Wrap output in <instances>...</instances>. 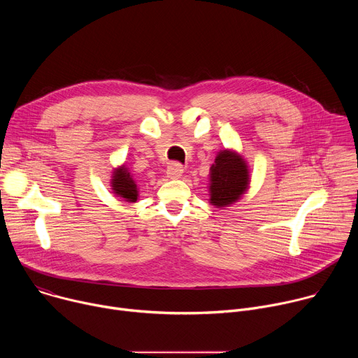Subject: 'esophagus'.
<instances>
[{
  "mask_svg": "<svg viewBox=\"0 0 358 358\" xmlns=\"http://www.w3.org/2000/svg\"><path fill=\"white\" fill-rule=\"evenodd\" d=\"M182 173H184V170H182V167H181L180 164H171V166H169V169H167V177H169L170 180L181 178Z\"/></svg>",
  "mask_w": 358,
  "mask_h": 358,
  "instance_id": "esophagus-1",
  "label": "esophagus"
}]
</instances>
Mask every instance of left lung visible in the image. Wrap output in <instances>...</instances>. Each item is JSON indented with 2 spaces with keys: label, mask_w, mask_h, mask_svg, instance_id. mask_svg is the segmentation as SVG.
I'll list each match as a JSON object with an SVG mask.
<instances>
[{
  "label": "left lung",
  "mask_w": 358,
  "mask_h": 358,
  "mask_svg": "<svg viewBox=\"0 0 358 358\" xmlns=\"http://www.w3.org/2000/svg\"><path fill=\"white\" fill-rule=\"evenodd\" d=\"M250 174L246 160L234 148L221 150L210 169V203L225 208L238 202L249 189Z\"/></svg>",
  "instance_id": "obj_1"
}]
</instances>
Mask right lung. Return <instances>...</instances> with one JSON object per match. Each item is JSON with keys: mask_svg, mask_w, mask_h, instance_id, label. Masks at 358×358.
Here are the masks:
<instances>
[{"mask_svg": "<svg viewBox=\"0 0 358 358\" xmlns=\"http://www.w3.org/2000/svg\"><path fill=\"white\" fill-rule=\"evenodd\" d=\"M112 191L116 196L122 198L126 202H137L138 199V187L126 164H122L113 169L110 180Z\"/></svg>", "mask_w": 358, "mask_h": 358, "instance_id": "1", "label": "right lung"}]
</instances>
